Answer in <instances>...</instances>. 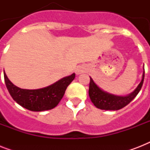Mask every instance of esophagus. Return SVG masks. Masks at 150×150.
I'll return each mask as SVG.
<instances>
[{
	"mask_svg": "<svg viewBox=\"0 0 150 150\" xmlns=\"http://www.w3.org/2000/svg\"><path fill=\"white\" fill-rule=\"evenodd\" d=\"M75 72H76V74H78V75H79V74H81V73H82L83 72V69H82V68H76V70H75Z\"/></svg>",
	"mask_w": 150,
	"mask_h": 150,
	"instance_id": "1",
	"label": "esophagus"
}]
</instances>
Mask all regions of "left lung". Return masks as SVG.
I'll return each instance as SVG.
<instances>
[{"instance_id":"obj_1","label":"left lung","mask_w":150,"mask_h":150,"mask_svg":"<svg viewBox=\"0 0 150 150\" xmlns=\"http://www.w3.org/2000/svg\"><path fill=\"white\" fill-rule=\"evenodd\" d=\"M144 75L145 71H143L142 81L139 85L132 93L126 96H117L105 93L94 83L93 79L90 78L89 88V95L90 100L99 109L109 110H117L121 109L124 107H125L126 105H128L139 93L144 81Z\"/></svg>"}]
</instances>
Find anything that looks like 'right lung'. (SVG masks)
<instances>
[{"mask_svg":"<svg viewBox=\"0 0 150 150\" xmlns=\"http://www.w3.org/2000/svg\"><path fill=\"white\" fill-rule=\"evenodd\" d=\"M4 82L9 93L18 104L32 111H43L53 109L63 97L68 85L75 74L63 78L50 86L40 89H23L15 86L4 72Z\"/></svg>","mask_w":150,"mask_h":150,"instance_id":"right-lung-1","label":"right lung"}]
</instances>
